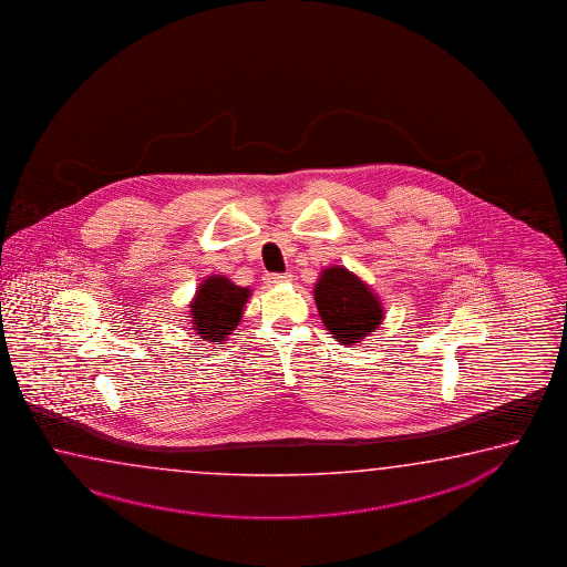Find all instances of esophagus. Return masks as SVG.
I'll return each instance as SVG.
<instances>
[{
    "instance_id": "1",
    "label": "esophagus",
    "mask_w": 567,
    "mask_h": 567,
    "mask_svg": "<svg viewBox=\"0 0 567 567\" xmlns=\"http://www.w3.org/2000/svg\"><path fill=\"white\" fill-rule=\"evenodd\" d=\"M268 284H274V286H278V284H288L291 281V274H268Z\"/></svg>"
}]
</instances>
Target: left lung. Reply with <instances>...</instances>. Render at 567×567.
Listing matches in <instances>:
<instances>
[{
	"mask_svg": "<svg viewBox=\"0 0 567 567\" xmlns=\"http://www.w3.org/2000/svg\"><path fill=\"white\" fill-rule=\"evenodd\" d=\"M313 298L323 326L343 346L360 343L383 320L381 301L370 286L341 266L321 271Z\"/></svg>",
	"mask_w": 567,
	"mask_h": 567,
	"instance_id": "8db88e82",
	"label": "left lung"
}]
</instances>
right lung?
Returning <instances> with one entry per match:
<instances>
[{
	"mask_svg": "<svg viewBox=\"0 0 567 567\" xmlns=\"http://www.w3.org/2000/svg\"><path fill=\"white\" fill-rule=\"evenodd\" d=\"M249 293L251 289L239 288L224 276H209L202 281L196 298L189 303V316L194 323L192 328L202 340L212 343L226 341L244 316Z\"/></svg>",
	"mask_w": 567,
	"mask_h": 567,
	"instance_id": "obj_1",
	"label": "right lung"
}]
</instances>
